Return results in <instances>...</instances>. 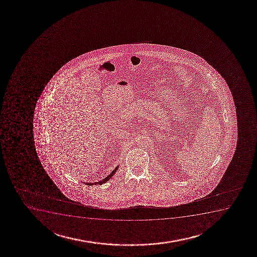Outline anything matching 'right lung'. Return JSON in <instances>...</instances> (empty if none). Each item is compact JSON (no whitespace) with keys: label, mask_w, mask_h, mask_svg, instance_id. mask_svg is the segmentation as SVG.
<instances>
[{"label":"right lung","mask_w":257,"mask_h":257,"mask_svg":"<svg viewBox=\"0 0 257 257\" xmlns=\"http://www.w3.org/2000/svg\"><path fill=\"white\" fill-rule=\"evenodd\" d=\"M118 167L117 166L113 170H112V173L108 175V176H106V178L103 179L102 181H98V182H94V183H86V184L88 185V186H92V185H102L103 183H106V181H109L110 179L112 178V175H114L115 172L118 170Z\"/></svg>","instance_id":"obj_1"}]
</instances>
